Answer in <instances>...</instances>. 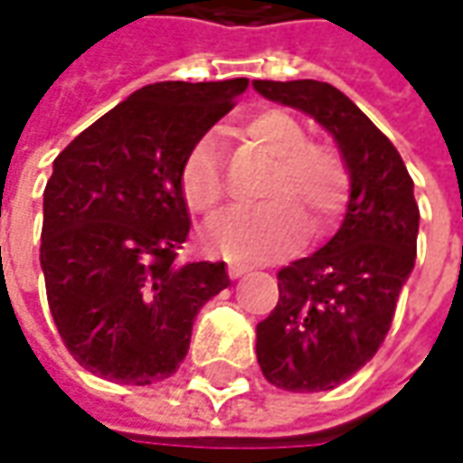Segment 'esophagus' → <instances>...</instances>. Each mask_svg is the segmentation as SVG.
<instances>
[{
    "label": "esophagus",
    "mask_w": 463,
    "mask_h": 463,
    "mask_svg": "<svg viewBox=\"0 0 463 463\" xmlns=\"http://www.w3.org/2000/svg\"><path fill=\"white\" fill-rule=\"evenodd\" d=\"M250 270H252V265H247V262H229V278L247 276Z\"/></svg>",
    "instance_id": "34e87169"
}]
</instances>
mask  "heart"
Wrapping results in <instances>:
<instances>
[{"mask_svg": "<svg viewBox=\"0 0 463 463\" xmlns=\"http://www.w3.org/2000/svg\"><path fill=\"white\" fill-rule=\"evenodd\" d=\"M237 136L276 159L262 195L268 201L229 211L205 229V247L216 255L255 260L296 247L307 219L325 232L340 219L350 195V169L343 152L309 138L304 123L280 108H268L237 123ZM180 193L190 211L213 216L226 201L222 144L198 138L180 167Z\"/></svg>", "mask_w": 463, "mask_h": 463, "instance_id": "1", "label": "heart"}]
</instances>
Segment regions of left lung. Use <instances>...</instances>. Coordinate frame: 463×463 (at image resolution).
<instances>
[{"mask_svg":"<svg viewBox=\"0 0 463 463\" xmlns=\"http://www.w3.org/2000/svg\"><path fill=\"white\" fill-rule=\"evenodd\" d=\"M262 98L325 126L350 169L337 234L278 270V304L258 325V364L286 392H327L364 368L392 327L415 268L420 208L394 144L327 81L255 80Z\"/></svg>","mask_w":463,"mask_h":463,"instance_id":"8db88e82","label":"left lung"}]
</instances>
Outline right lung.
Listing matches in <instances>:
<instances>
[{"label":"right lung","instance_id":"right-lung-1","mask_svg":"<svg viewBox=\"0 0 463 463\" xmlns=\"http://www.w3.org/2000/svg\"><path fill=\"white\" fill-rule=\"evenodd\" d=\"M247 80L156 81L84 128L43 193L41 268L63 345L90 373L162 382L185 361L223 262H180L190 232L180 167Z\"/></svg>","mask_w":463,"mask_h":463}]
</instances>
